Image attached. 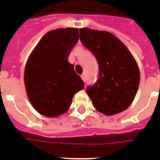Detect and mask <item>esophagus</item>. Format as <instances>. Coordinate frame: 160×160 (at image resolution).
Masks as SVG:
<instances>
[{
    "label": "esophagus",
    "instance_id": "esophagus-1",
    "mask_svg": "<svg viewBox=\"0 0 160 160\" xmlns=\"http://www.w3.org/2000/svg\"><path fill=\"white\" fill-rule=\"evenodd\" d=\"M82 79L83 82H86V73H82L81 75Z\"/></svg>",
    "mask_w": 160,
    "mask_h": 160
}]
</instances>
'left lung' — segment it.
<instances>
[{"label":"left lung","mask_w":160,"mask_h":160,"mask_svg":"<svg viewBox=\"0 0 160 160\" xmlns=\"http://www.w3.org/2000/svg\"><path fill=\"white\" fill-rule=\"evenodd\" d=\"M80 40L96 58L99 76L87 93L94 108L107 116L122 112L138 91L140 72L128 47L111 32L81 28Z\"/></svg>","instance_id":"obj_1"}]
</instances>
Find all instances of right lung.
Listing matches in <instances>:
<instances>
[{
    "label": "right lung",
    "mask_w": 160,
    "mask_h": 160,
    "mask_svg": "<svg viewBox=\"0 0 160 160\" xmlns=\"http://www.w3.org/2000/svg\"><path fill=\"white\" fill-rule=\"evenodd\" d=\"M79 40L78 29L49 31L38 42L25 67L24 82L28 98L39 114L58 118L69 110L74 94L84 82L68 62Z\"/></svg>",
    "instance_id": "1"
}]
</instances>
